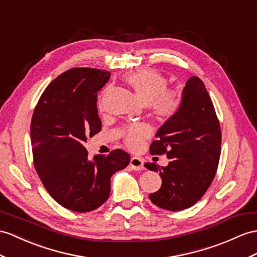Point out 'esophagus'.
I'll use <instances>...</instances> for the list:
<instances>
[{"mask_svg":"<svg viewBox=\"0 0 257 257\" xmlns=\"http://www.w3.org/2000/svg\"><path fill=\"white\" fill-rule=\"evenodd\" d=\"M130 166L132 167V169H134L135 171H140L144 169V161L139 157H133L131 158Z\"/></svg>","mask_w":257,"mask_h":257,"instance_id":"1","label":"esophagus"}]
</instances>
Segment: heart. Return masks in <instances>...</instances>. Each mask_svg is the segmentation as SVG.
<instances>
[{
  "label": "heart",
  "mask_w": 257,
  "mask_h": 257,
  "mask_svg": "<svg viewBox=\"0 0 257 257\" xmlns=\"http://www.w3.org/2000/svg\"><path fill=\"white\" fill-rule=\"evenodd\" d=\"M125 80L143 102L149 103L156 114L162 117H171L182 108L183 93L178 89H168L167 78L158 72L153 70L137 71L128 74ZM149 134L148 125H131L125 132V143L130 148L135 149L141 146L144 139Z\"/></svg>",
  "instance_id": "obj_1"
}]
</instances>
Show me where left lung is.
Listing matches in <instances>:
<instances>
[{
  "mask_svg": "<svg viewBox=\"0 0 257 257\" xmlns=\"http://www.w3.org/2000/svg\"><path fill=\"white\" fill-rule=\"evenodd\" d=\"M182 93V108L157 131L150 145V154H166L170 162L161 168L145 164L162 180L150 201L171 211L189 208L202 198L215 178L221 152L220 124L203 81L192 76Z\"/></svg>",
  "mask_w": 257,
  "mask_h": 257,
  "instance_id": "8db88e82",
  "label": "left lung"
}]
</instances>
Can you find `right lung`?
I'll return each instance as SVG.
<instances>
[{
    "instance_id": "1",
    "label": "right lung",
    "mask_w": 257,
    "mask_h": 257,
    "mask_svg": "<svg viewBox=\"0 0 257 257\" xmlns=\"http://www.w3.org/2000/svg\"><path fill=\"white\" fill-rule=\"evenodd\" d=\"M110 72L75 67L59 75L43 91L30 125L34 165L55 202L87 212L110 195L111 177L130 164L122 149L97 155L92 160L84 143L101 130L97 96Z\"/></svg>"
}]
</instances>
